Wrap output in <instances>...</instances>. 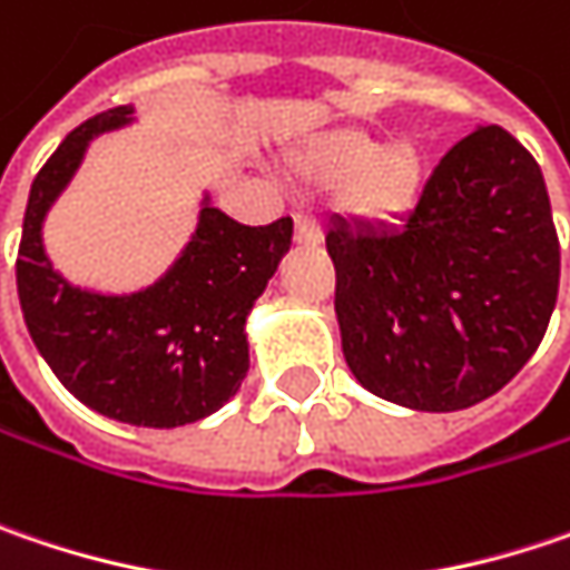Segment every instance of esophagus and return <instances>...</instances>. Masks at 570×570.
<instances>
[{
	"label": "esophagus",
	"instance_id": "esophagus-1",
	"mask_svg": "<svg viewBox=\"0 0 570 570\" xmlns=\"http://www.w3.org/2000/svg\"><path fill=\"white\" fill-rule=\"evenodd\" d=\"M295 239H298L302 246H321L324 233H321V226L314 224L311 217L298 214V217H295Z\"/></svg>",
	"mask_w": 570,
	"mask_h": 570
}]
</instances>
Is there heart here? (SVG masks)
<instances>
[{
	"instance_id": "heart-1",
	"label": "heart",
	"mask_w": 570,
	"mask_h": 570,
	"mask_svg": "<svg viewBox=\"0 0 570 570\" xmlns=\"http://www.w3.org/2000/svg\"><path fill=\"white\" fill-rule=\"evenodd\" d=\"M288 168L311 187L341 184V204L363 224L402 220L425 187V158L415 145H383L353 126L311 136L292 151Z\"/></svg>"
}]
</instances>
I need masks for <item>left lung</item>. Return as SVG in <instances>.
<instances>
[{
  "mask_svg": "<svg viewBox=\"0 0 570 570\" xmlns=\"http://www.w3.org/2000/svg\"><path fill=\"white\" fill-rule=\"evenodd\" d=\"M350 373L415 412L470 409L529 363L558 302L561 253L539 161L480 126L395 229L331 224Z\"/></svg>",
  "mask_w": 570,
  "mask_h": 570,
  "instance_id": "left-lung-1",
  "label": "left lung"
}]
</instances>
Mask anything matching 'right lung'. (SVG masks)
Here are the masks:
<instances>
[{"mask_svg":"<svg viewBox=\"0 0 570 570\" xmlns=\"http://www.w3.org/2000/svg\"><path fill=\"white\" fill-rule=\"evenodd\" d=\"M132 122L116 106L77 126L31 181L21 224L19 302L28 334L67 392L106 419L178 428L214 415L249 370L246 317L292 246V220L243 226L210 194L190 243L142 292L77 288L45 253V217L90 142Z\"/></svg>","mask_w":570,"mask_h":570,"instance_id":"obj_1","label":"right lung"}]
</instances>
